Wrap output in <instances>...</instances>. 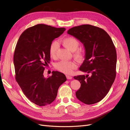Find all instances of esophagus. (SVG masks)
Masks as SVG:
<instances>
[{
  "label": "esophagus",
  "mask_w": 130,
  "mask_h": 130,
  "mask_svg": "<svg viewBox=\"0 0 130 130\" xmlns=\"http://www.w3.org/2000/svg\"><path fill=\"white\" fill-rule=\"evenodd\" d=\"M66 76L67 79H71L72 78V77L70 76H69V75H67V76Z\"/></svg>",
  "instance_id": "1"
}]
</instances>
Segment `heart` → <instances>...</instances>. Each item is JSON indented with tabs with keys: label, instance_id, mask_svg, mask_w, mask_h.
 <instances>
[{
	"label": "heart",
	"instance_id": "heart-1",
	"mask_svg": "<svg viewBox=\"0 0 130 130\" xmlns=\"http://www.w3.org/2000/svg\"><path fill=\"white\" fill-rule=\"evenodd\" d=\"M62 43L65 47L70 50L71 51L74 52V56L78 60H82L84 57V52L82 50H78L79 42L78 40L72 37H66L62 40ZM58 48V43L57 41H54L51 43L49 47V54L52 58L56 56L57 50ZM77 64L74 61H69L62 60L57 62L55 65L56 69L60 72L65 74H71L73 70L77 68Z\"/></svg>",
	"mask_w": 130,
	"mask_h": 130
}]
</instances>
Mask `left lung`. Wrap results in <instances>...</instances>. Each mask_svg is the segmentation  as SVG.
I'll use <instances>...</instances> for the list:
<instances>
[{
  "mask_svg": "<svg viewBox=\"0 0 130 130\" xmlns=\"http://www.w3.org/2000/svg\"><path fill=\"white\" fill-rule=\"evenodd\" d=\"M68 33L83 44L85 58L79 70L91 74L73 77L81 84L76 97L87 105L97 103L108 93L116 76L117 53L113 43L105 31L91 25L73 27Z\"/></svg>",
  "mask_w": 130,
  "mask_h": 130,
  "instance_id": "obj_1",
  "label": "left lung"
}]
</instances>
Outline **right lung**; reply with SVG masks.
<instances>
[{
    "label": "right lung",
    "instance_id": "add662e5",
    "mask_svg": "<svg viewBox=\"0 0 130 130\" xmlns=\"http://www.w3.org/2000/svg\"><path fill=\"white\" fill-rule=\"evenodd\" d=\"M65 31L38 24L20 35L13 56L15 79L26 97L38 106H45L55 100L59 86L66 80L62 73L53 71L44 76L45 67L50 61L49 47L52 41Z\"/></svg>",
    "mask_w": 130,
    "mask_h": 130
}]
</instances>
